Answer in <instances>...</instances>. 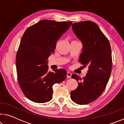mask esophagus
Returning a JSON list of instances; mask_svg holds the SVG:
<instances>
[{
    "label": "esophagus",
    "mask_w": 124,
    "mask_h": 124,
    "mask_svg": "<svg viewBox=\"0 0 124 124\" xmlns=\"http://www.w3.org/2000/svg\"><path fill=\"white\" fill-rule=\"evenodd\" d=\"M71 76H72V74L70 72H67V77L68 78H70Z\"/></svg>",
    "instance_id": "1"
}]
</instances>
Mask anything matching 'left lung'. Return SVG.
Wrapping results in <instances>:
<instances>
[{"instance_id": "8db88e82", "label": "left lung", "mask_w": 124, "mask_h": 124, "mask_svg": "<svg viewBox=\"0 0 124 124\" xmlns=\"http://www.w3.org/2000/svg\"><path fill=\"white\" fill-rule=\"evenodd\" d=\"M72 28L83 44L79 61L84 67L87 66L88 70L83 79L76 74L72 75L78 86L71 91L70 98L75 103L86 104L99 97L106 89L112 70L111 47L107 38L95 22L74 23Z\"/></svg>"}]
</instances>
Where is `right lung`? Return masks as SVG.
<instances>
[{"label":"right lung","mask_w":124,"mask_h":124,"mask_svg":"<svg viewBox=\"0 0 124 124\" xmlns=\"http://www.w3.org/2000/svg\"><path fill=\"white\" fill-rule=\"evenodd\" d=\"M72 23L43 20L29 27L23 35L16 54L17 74L23 93L32 101H50L53 85L66 79L64 69L48 70L47 59Z\"/></svg>","instance_id":"1"}]
</instances>
